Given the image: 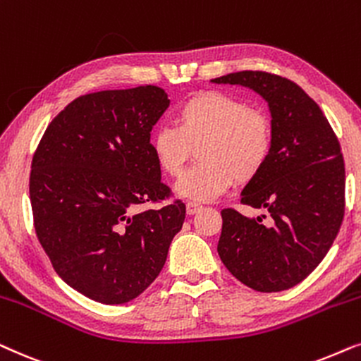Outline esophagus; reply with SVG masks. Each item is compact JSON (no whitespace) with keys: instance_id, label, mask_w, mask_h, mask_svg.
<instances>
[{"instance_id":"esophagus-1","label":"esophagus","mask_w":361,"mask_h":361,"mask_svg":"<svg viewBox=\"0 0 361 361\" xmlns=\"http://www.w3.org/2000/svg\"><path fill=\"white\" fill-rule=\"evenodd\" d=\"M201 209H203V206L196 203V201H188V203H186V213L188 214H196Z\"/></svg>"}]
</instances>
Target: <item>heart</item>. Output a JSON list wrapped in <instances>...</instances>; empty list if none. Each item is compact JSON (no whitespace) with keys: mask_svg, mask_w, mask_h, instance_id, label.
<instances>
[{"mask_svg":"<svg viewBox=\"0 0 361 361\" xmlns=\"http://www.w3.org/2000/svg\"><path fill=\"white\" fill-rule=\"evenodd\" d=\"M176 127H158L150 137L157 165L178 178L198 148L200 163L176 183L183 198L209 201L234 185L247 183L271 160L274 125L261 109L234 95L206 90L176 109Z\"/></svg>","mask_w":361,"mask_h":361,"instance_id":"heart-1","label":"heart"}]
</instances>
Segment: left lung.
Here are the masks:
<instances>
[{"label":"left lung","instance_id":"obj_1","mask_svg":"<svg viewBox=\"0 0 361 361\" xmlns=\"http://www.w3.org/2000/svg\"><path fill=\"white\" fill-rule=\"evenodd\" d=\"M213 82L252 89L267 102L274 125L271 160L241 193L243 204L269 211V223L223 209L218 254L254 290L290 289L319 266L342 226L345 163L338 138L319 105L286 77L241 71Z\"/></svg>","mask_w":361,"mask_h":361}]
</instances>
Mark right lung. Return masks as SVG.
I'll list each match as a JSON object with an SVG mask.
<instances>
[{
	"mask_svg": "<svg viewBox=\"0 0 361 361\" xmlns=\"http://www.w3.org/2000/svg\"><path fill=\"white\" fill-rule=\"evenodd\" d=\"M170 105L157 85L80 95L46 128L31 163L36 236L59 277L107 305L142 294L165 266L186 214L150 148Z\"/></svg>",
	"mask_w": 361,
	"mask_h": 361,
	"instance_id": "1",
	"label": "right lung"
}]
</instances>
